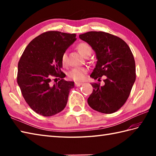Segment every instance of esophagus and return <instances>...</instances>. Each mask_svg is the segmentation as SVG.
I'll return each mask as SVG.
<instances>
[{"mask_svg":"<svg viewBox=\"0 0 156 156\" xmlns=\"http://www.w3.org/2000/svg\"><path fill=\"white\" fill-rule=\"evenodd\" d=\"M82 84V82H75V86L76 87H80V86H81Z\"/></svg>","mask_w":156,"mask_h":156,"instance_id":"1","label":"esophagus"}]
</instances>
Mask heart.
<instances>
[{
  "label": "heart",
  "instance_id": "b5f03b06",
  "mask_svg": "<svg viewBox=\"0 0 156 156\" xmlns=\"http://www.w3.org/2000/svg\"><path fill=\"white\" fill-rule=\"evenodd\" d=\"M77 49L80 54L84 57L89 56L92 53L91 46L86 42H81L77 45ZM62 63L63 65H66L68 63V54L66 52H64L62 55ZM88 72V69L84 67L74 68L72 69L68 72V76L69 78L72 79L75 81H82L84 80L87 77Z\"/></svg>",
  "mask_w": 156,
  "mask_h": 156
}]
</instances>
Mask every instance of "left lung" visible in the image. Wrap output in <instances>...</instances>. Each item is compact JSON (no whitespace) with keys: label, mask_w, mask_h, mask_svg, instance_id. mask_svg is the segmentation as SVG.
<instances>
[{"label":"left lung","mask_w":156,"mask_h":156,"mask_svg":"<svg viewBox=\"0 0 156 156\" xmlns=\"http://www.w3.org/2000/svg\"><path fill=\"white\" fill-rule=\"evenodd\" d=\"M79 37L91 46L97 55L90 77L100 80L106 76L104 86L92 84L94 89L88 103L102 113H113L127 101L136 79L133 55L122 39L108 33L89 31Z\"/></svg>","instance_id":"1"}]
</instances>
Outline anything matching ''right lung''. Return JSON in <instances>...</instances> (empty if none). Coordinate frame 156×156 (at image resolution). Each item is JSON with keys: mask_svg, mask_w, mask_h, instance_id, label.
Instances as JSON below:
<instances>
[{"mask_svg": "<svg viewBox=\"0 0 156 156\" xmlns=\"http://www.w3.org/2000/svg\"><path fill=\"white\" fill-rule=\"evenodd\" d=\"M76 35L45 32L29 43L20 58L17 83L26 102L37 114L50 117L66 107L74 82L63 79L62 55L76 40ZM53 76L62 79L52 85Z\"/></svg>", "mask_w": 156, "mask_h": 156, "instance_id": "1", "label": "right lung"}]
</instances>
